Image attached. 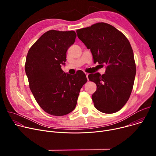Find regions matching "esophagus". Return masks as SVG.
I'll return each instance as SVG.
<instances>
[{"label": "esophagus", "mask_w": 156, "mask_h": 156, "mask_svg": "<svg viewBox=\"0 0 156 156\" xmlns=\"http://www.w3.org/2000/svg\"><path fill=\"white\" fill-rule=\"evenodd\" d=\"M85 74H86V78H87V80H89V79H88V73H85Z\"/></svg>", "instance_id": "esophagus-1"}]
</instances>
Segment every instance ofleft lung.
I'll return each instance as SVG.
<instances>
[{"mask_svg":"<svg viewBox=\"0 0 156 156\" xmlns=\"http://www.w3.org/2000/svg\"><path fill=\"white\" fill-rule=\"evenodd\" d=\"M76 33L90 49L94 63L105 66L104 75H88L97 85L92 95L94 105L101 112L115 113L128 101L135 81L136 65L130 43L123 33L105 23L78 30Z\"/></svg>","mask_w":156,"mask_h":156,"instance_id":"8db88e82","label":"left lung"}]
</instances>
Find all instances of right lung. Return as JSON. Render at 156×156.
<instances>
[{
	"instance_id": "1",
	"label": "right lung",
	"mask_w": 156,
	"mask_h": 156,
	"mask_svg": "<svg viewBox=\"0 0 156 156\" xmlns=\"http://www.w3.org/2000/svg\"><path fill=\"white\" fill-rule=\"evenodd\" d=\"M74 31L50 30L43 34L30 49L25 72L30 88L39 106L55 116L68 114L75 109L81 88L86 83L83 72L63 73L66 51L74 44Z\"/></svg>"
}]
</instances>
